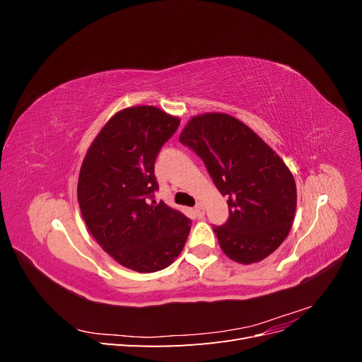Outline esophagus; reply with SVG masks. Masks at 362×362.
Listing matches in <instances>:
<instances>
[{"mask_svg": "<svg viewBox=\"0 0 362 362\" xmlns=\"http://www.w3.org/2000/svg\"><path fill=\"white\" fill-rule=\"evenodd\" d=\"M194 213H196V216H198V217H202V216L205 214V205H204V202H198V204H196Z\"/></svg>", "mask_w": 362, "mask_h": 362, "instance_id": "obj_1", "label": "esophagus"}]
</instances>
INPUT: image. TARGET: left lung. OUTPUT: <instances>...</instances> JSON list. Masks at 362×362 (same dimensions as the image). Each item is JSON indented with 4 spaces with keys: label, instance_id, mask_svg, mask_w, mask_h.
<instances>
[{
    "label": "left lung",
    "instance_id": "obj_1",
    "mask_svg": "<svg viewBox=\"0 0 362 362\" xmlns=\"http://www.w3.org/2000/svg\"><path fill=\"white\" fill-rule=\"evenodd\" d=\"M180 141L204 160L228 198L229 218L214 226L223 254L240 264L273 254L290 233L298 201L287 164L254 129L226 113L190 117Z\"/></svg>",
    "mask_w": 362,
    "mask_h": 362
}]
</instances>
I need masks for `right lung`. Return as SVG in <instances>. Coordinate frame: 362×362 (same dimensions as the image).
<instances>
[{"mask_svg": "<svg viewBox=\"0 0 362 362\" xmlns=\"http://www.w3.org/2000/svg\"><path fill=\"white\" fill-rule=\"evenodd\" d=\"M180 117L154 105L115 113L86 152L76 198L92 237L120 266L139 273L166 269L190 233V218L152 199L154 164Z\"/></svg>", "mask_w": 362, "mask_h": 362, "instance_id": "obj_1", "label": "right lung"}]
</instances>
